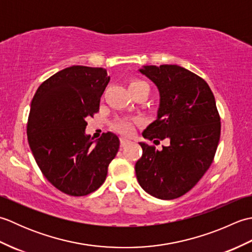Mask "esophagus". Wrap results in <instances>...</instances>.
<instances>
[{"instance_id":"esophagus-1","label":"esophagus","mask_w":252,"mask_h":252,"mask_svg":"<svg viewBox=\"0 0 252 252\" xmlns=\"http://www.w3.org/2000/svg\"><path fill=\"white\" fill-rule=\"evenodd\" d=\"M129 143H130V140H127V138H126V137H121L120 138V145H121V147H125Z\"/></svg>"}]
</instances>
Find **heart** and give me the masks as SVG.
Instances as JSON below:
<instances>
[{
  "instance_id": "1",
  "label": "heart",
  "mask_w": 252,
  "mask_h": 252,
  "mask_svg": "<svg viewBox=\"0 0 252 252\" xmlns=\"http://www.w3.org/2000/svg\"><path fill=\"white\" fill-rule=\"evenodd\" d=\"M130 90H138V89H146L149 91L148 84L145 81H141V80H137V81H133L129 85ZM114 127L119 131L122 134H130V133L133 131V123L130 120L126 119H120L115 122Z\"/></svg>"
}]
</instances>
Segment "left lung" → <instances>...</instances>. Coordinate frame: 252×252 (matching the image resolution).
I'll list each match as a JSON object with an SVG mask.
<instances>
[{
  "label": "left lung",
  "mask_w": 252,
  "mask_h": 252,
  "mask_svg": "<svg viewBox=\"0 0 252 252\" xmlns=\"http://www.w3.org/2000/svg\"><path fill=\"white\" fill-rule=\"evenodd\" d=\"M138 71L152 80L160 96L157 119L142 135L170 144L158 151L140 142L136 178L149 195L175 199L198 183L215 158L221 133L215 96L205 80L178 65L143 66Z\"/></svg>",
  "instance_id": "left-lung-1"
}]
</instances>
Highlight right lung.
<instances>
[{
	"mask_svg": "<svg viewBox=\"0 0 252 252\" xmlns=\"http://www.w3.org/2000/svg\"><path fill=\"white\" fill-rule=\"evenodd\" d=\"M110 77L104 68L71 66L37 88L27 125L29 146L42 173L57 189L85 196L104 183L119 149L111 132L93 141L87 118L99 109Z\"/></svg>",
	"mask_w": 252,
	"mask_h": 252,
	"instance_id": "right-lung-1",
	"label": "right lung"
}]
</instances>
